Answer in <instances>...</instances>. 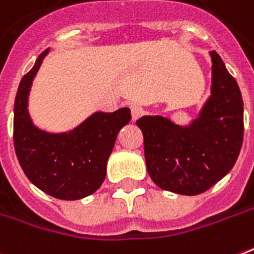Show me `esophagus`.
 Wrapping results in <instances>:
<instances>
[{
    "mask_svg": "<svg viewBox=\"0 0 254 254\" xmlns=\"http://www.w3.org/2000/svg\"><path fill=\"white\" fill-rule=\"evenodd\" d=\"M130 111H132V120L133 121H136L137 118H139L140 115L143 114V109L137 106V104H132L130 106Z\"/></svg>",
    "mask_w": 254,
    "mask_h": 254,
    "instance_id": "esophagus-1",
    "label": "esophagus"
}]
</instances>
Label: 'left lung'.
I'll return each mask as SVG.
<instances>
[{
  "instance_id": "obj_1",
  "label": "left lung",
  "mask_w": 254,
  "mask_h": 254,
  "mask_svg": "<svg viewBox=\"0 0 254 254\" xmlns=\"http://www.w3.org/2000/svg\"><path fill=\"white\" fill-rule=\"evenodd\" d=\"M212 59L210 96L189 125L162 115L136 121L144 137L147 172L159 189L182 195L205 192L232 169L244 140V100L217 53Z\"/></svg>"
}]
</instances>
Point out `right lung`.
<instances>
[{"instance_id":"right-lung-1","label":"right lung","mask_w":254,"mask_h":254,"mask_svg":"<svg viewBox=\"0 0 254 254\" xmlns=\"http://www.w3.org/2000/svg\"><path fill=\"white\" fill-rule=\"evenodd\" d=\"M49 49L22 78L13 107V141L23 172L45 194L75 201L93 194L106 179L107 161L118 132L130 121L127 107L114 113L96 111L67 132H48L28 113V96Z\"/></svg>"}]
</instances>
